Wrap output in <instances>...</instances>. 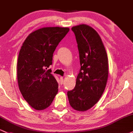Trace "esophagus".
Here are the masks:
<instances>
[{
  "label": "esophagus",
  "mask_w": 133,
  "mask_h": 133,
  "mask_svg": "<svg viewBox=\"0 0 133 133\" xmlns=\"http://www.w3.org/2000/svg\"><path fill=\"white\" fill-rule=\"evenodd\" d=\"M60 81H61V83L63 84L64 82V77H60Z\"/></svg>",
  "instance_id": "obj_1"
}]
</instances>
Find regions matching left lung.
Instances as JSON below:
<instances>
[{"label": "left lung", "instance_id": "1", "mask_svg": "<svg viewBox=\"0 0 133 133\" xmlns=\"http://www.w3.org/2000/svg\"><path fill=\"white\" fill-rule=\"evenodd\" d=\"M79 52L81 69L75 87L67 92L70 106L84 112L99 101L105 91L108 77V61L100 36L89 25L72 28Z\"/></svg>", "mask_w": 133, "mask_h": 133}]
</instances>
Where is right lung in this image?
<instances>
[{
	"mask_svg": "<svg viewBox=\"0 0 133 133\" xmlns=\"http://www.w3.org/2000/svg\"><path fill=\"white\" fill-rule=\"evenodd\" d=\"M69 28L44 27L28 35L18 56L17 77L24 99L33 108L42 110L52 103L58 84L48 69L57 45Z\"/></svg>",
	"mask_w": 133,
	"mask_h": 133,
	"instance_id": "obj_1",
	"label": "right lung"
}]
</instances>
